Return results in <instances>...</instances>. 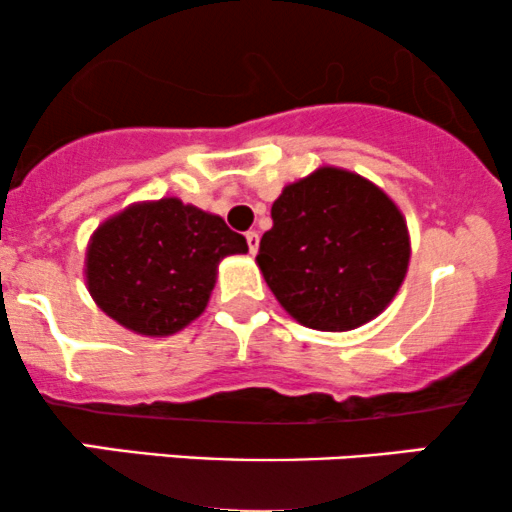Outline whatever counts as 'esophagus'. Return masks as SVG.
Masks as SVG:
<instances>
[{
    "label": "esophagus",
    "mask_w": 512,
    "mask_h": 512,
    "mask_svg": "<svg viewBox=\"0 0 512 512\" xmlns=\"http://www.w3.org/2000/svg\"><path fill=\"white\" fill-rule=\"evenodd\" d=\"M258 242H261V239H258V232H246V244H249V254L256 256Z\"/></svg>",
    "instance_id": "1"
}]
</instances>
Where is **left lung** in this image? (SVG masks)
Returning a JSON list of instances; mask_svg holds the SVG:
<instances>
[{
	"instance_id": "left-lung-1",
	"label": "left lung",
	"mask_w": 512,
	"mask_h": 512,
	"mask_svg": "<svg viewBox=\"0 0 512 512\" xmlns=\"http://www.w3.org/2000/svg\"><path fill=\"white\" fill-rule=\"evenodd\" d=\"M270 218L256 263L294 321L342 333L393 302L410 266V232L374 182L318 167L282 189Z\"/></svg>"
}]
</instances>
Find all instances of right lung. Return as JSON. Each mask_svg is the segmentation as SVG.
I'll list each match as a JSON object with an SVG mask.
<instances>
[{
	"label": "right lung",
	"instance_id": "1",
	"mask_svg": "<svg viewBox=\"0 0 512 512\" xmlns=\"http://www.w3.org/2000/svg\"><path fill=\"white\" fill-rule=\"evenodd\" d=\"M246 251L220 215L179 198L134 203L90 237L88 292L119 326L165 338L203 314L222 258Z\"/></svg>",
	"mask_w": 512,
	"mask_h": 512
}]
</instances>
